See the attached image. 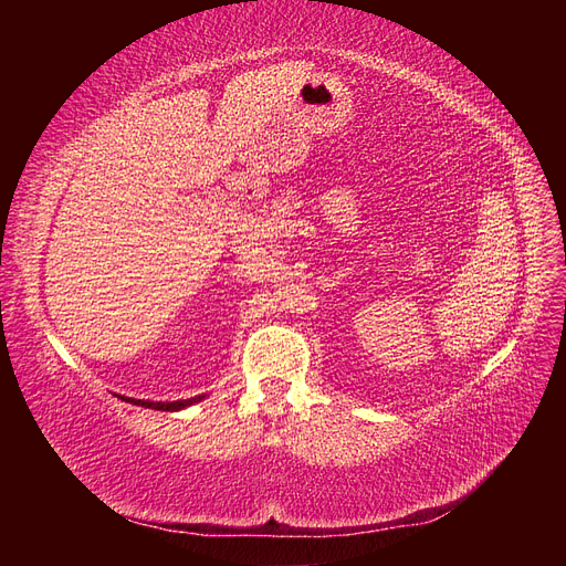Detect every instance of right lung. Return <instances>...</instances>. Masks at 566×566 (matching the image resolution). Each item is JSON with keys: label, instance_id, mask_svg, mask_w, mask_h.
Instances as JSON below:
<instances>
[{"label": "right lung", "instance_id": "add662e5", "mask_svg": "<svg viewBox=\"0 0 566 566\" xmlns=\"http://www.w3.org/2000/svg\"><path fill=\"white\" fill-rule=\"evenodd\" d=\"M125 399V397H123ZM202 397H196V399H181V401H142V399H125L134 406H144V408H156V410H179V408H186L191 406L196 401H200Z\"/></svg>", "mask_w": 566, "mask_h": 566}]
</instances>
